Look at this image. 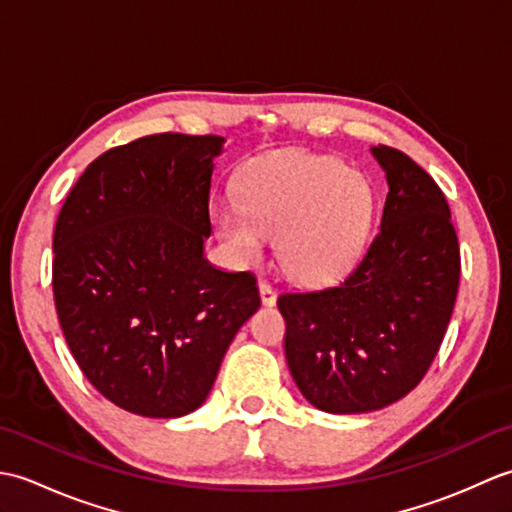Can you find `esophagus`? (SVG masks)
<instances>
[{"label":"esophagus","instance_id":"34e87169","mask_svg":"<svg viewBox=\"0 0 512 512\" xmlns=\"http://www.w3.org/2000/svg\"><path fill=\"white\" fill-rule=\"evenodd\" d=\"M259 297H262L264 306H275L277 301V290L268 284V281H259Z\"/></svg>","mask_w":512,"mask_h":512}]
</instances>
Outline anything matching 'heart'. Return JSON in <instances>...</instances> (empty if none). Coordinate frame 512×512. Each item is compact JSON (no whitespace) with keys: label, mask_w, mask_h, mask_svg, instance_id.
Here are the masks:
<instances>
[{"label":"heart","mask_w":512,"mask_h":512,"mask_svg":"<svg viewBox=\"0 0 512 512\" xmlns=\"http://www.w3.org/2000/svg\"><path fill=\"white\" fill-rule=\"evenodd\" d=\"M239 204H220L213 222L242 264H257L264 239L277 237L284 273L328 284L361 255L374 213L367 180L330 156L277 151L248 162L237 180Z\"/></svg>","instance_id":"b5f03b06"}]
</instances>
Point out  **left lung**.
Segmentation results:
<instances>
[{"label":"left lung","mask_w":512,"mask_h":512,"mask_svg":"<svg viewBox=\"0 0 512 512\" xmlns=\"http://www.w3.org/2000/svg\"><path fill=\"white\" fill-rule=\"evenodd\" d=\"M372 151L389 184L372 244L339 284L277 299L292 378L330 413L376 411L407 396L440 350L460 286L442 189L400 149Z\"/></svg>","instance_id":"obj_1"}]
</instances>
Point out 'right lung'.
Masks as SVG:
<instances>
[{
  "label": "right lung",
  "instance_id": "obj_1",
  "mask_svg": "<svg viewBox=\"0 0 512 512\" xmlns=\"http://www.w3.org/2000/svg\"><path fill=\"white\" fill-rule=\"evenodd\" d=\"M222 136L154 134L105 151L65 198L52 290L74 361L125 411L180 418L209 396L257 279L202 255Z\"/></svg>",
  "mask_w": 512,
  "mask_h": 512
}]
</instances>
